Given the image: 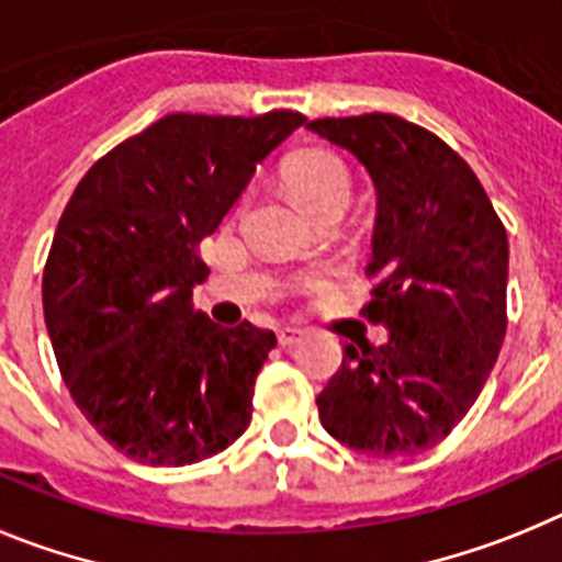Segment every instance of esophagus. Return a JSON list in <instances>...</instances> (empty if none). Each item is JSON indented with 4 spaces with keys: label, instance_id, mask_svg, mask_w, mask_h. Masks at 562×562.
I'll list each match as a JSON object with an SVG mask.
<instances>
[{
    "label": "esophagus",
    "instance_id": "esophagus-1",
    "mask_svg": "<svg viewBox=\"0 0 562 562\" xmlns=\"http://www.w3.org/2000/svg\"><path fill=\"white\" fill-rule=\"evenodd\" d=\"M277 339H280L282 348H294V345H300V341L305 339V330H300V328H280V330H277Z\"/></svg>",
    "mask_w": 562,
    "mask_h": 562
}]
</instances>
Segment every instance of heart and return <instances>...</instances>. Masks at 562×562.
<instances>
[{"label": "heart", "mask_w": 562, "mask_h": 562, "mask_svg": "<svg viewBox=\"0 0 562 562\" xmlns=\"http://www.w3.org/2000/svg\"><path fill=\"white\" fill-rule=\"evenodd\" d=\"M285 183L308 214L325 209H348L353 198V175L348 164L334 153L316 149L288 166Z\"/></svg>", "instance_id": "1"}]
</instances>
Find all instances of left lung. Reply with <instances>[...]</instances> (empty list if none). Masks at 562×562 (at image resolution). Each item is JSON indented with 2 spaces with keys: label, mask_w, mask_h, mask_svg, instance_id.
<instances>
[{
  "label": "left lung",
  "mask_w": 562,
  "mask_h": 562,
  "mask_svg": "<svg viewBox=\"0 0 562 562\" xmlns=\"http://www.w3.org/2000/svg\"><path fill=\"white\" fill-rule=\"evenodd\" d=\"M373 178L375 285L362 308L384 345H345L316 396L322 427L370 458H407L450 436L484 390L506 336L509 240L470 164L398 115L316 119Z\"/></svg>",
  "instance_id": "1"
}]
</instances>
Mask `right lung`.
<instances>
[{"instance_id": "obj_1", "label": "right lung", "mask_w": 562, "mask_h": 562, "mask_svg": "<svg viewBox=\"0 0 562 562\" xmlns=\"http://www.w3.org/2000/svg\"><path fill=\"white\" fill-rule=\"evenodd\" d=\"M302 124L294 110L175 112L95 160L61 212L42 280L47 334L76 407L126 458L183 467L246 432L277 336L194 311L209 274L198 251Z\"/></svg>"}]
</instances>
